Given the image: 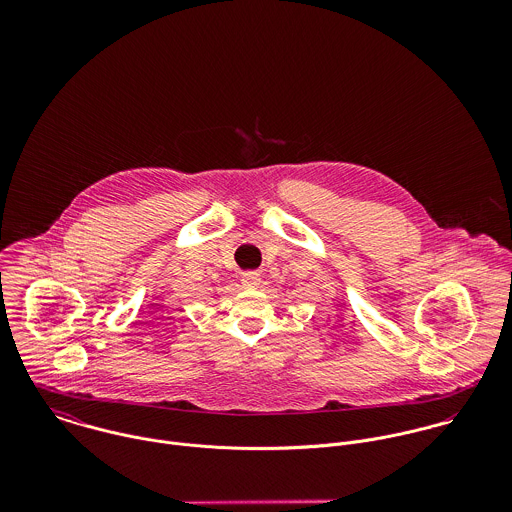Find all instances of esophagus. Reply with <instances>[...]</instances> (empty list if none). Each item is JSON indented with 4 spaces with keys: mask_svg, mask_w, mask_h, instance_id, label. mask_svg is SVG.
<instances>
[{
    "mask_svg": "<svg viewBox=\"0 0 512 512\" xmlns=\"http://www.w3.org/2000/svg\"><path fill=\"white\" fill-rule=\"evenodd\" d=\"M240 282H242V286H244V288H256V286L260 284V274H258V272H254V270H250V272H242Z\"/></svg>",
    "mask_w": 512,
    "mask_h": 512,
    "instance_id": "34e87169",
    "label": "esophagus"
}]
</instances>
